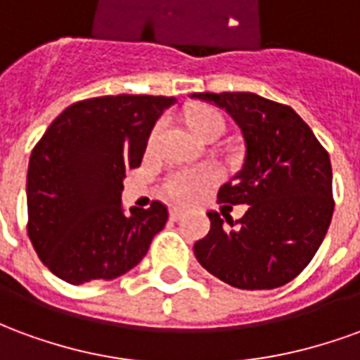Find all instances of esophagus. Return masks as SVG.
Returning a JSON list of instances; mask_svg holds the SVG:
<instances>
[{
    "mask_svg": "<svg viewBox=\"0 0 360 360\" xmlns=\"http://www.w3.org/2000/svg\"><path fill=\"white\" fill-rule=\"evenodd\" d=\"M169 218H172L173 221H177V219L183 218V210H179V208H172V212H169Z\"/></svg>",
    "mask_w": 360,
    "mask_h": 360,
    "instance_id": "esophagus-1",
    "label": "esophagus"
}]
</instances>
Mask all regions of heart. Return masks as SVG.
Listing matches in <instances>:
<instances>
[{
    "instance_id": "heart-1",
    "label": "heart",
    "mask_w": 360,
    "mask_h": 360,
    "mask_svg": "<svg viewBox=\"0 0 360 360\" xmlns=\"http://www.w3.org/2000/svg\"><path fill=\"white\" fill-rule=\"evenodd\" d=\"M188 127L193 129V133L200 139L206 131L210 129H224V119L219 115L218 111L208 110V108H198L191 115H188ZM158 129L152 134V139L156 136ZM218 175L214 169L208 167H191V169H179V172L172 173L167 181H165V195L173 198L175 202L188 204L195 202L196 198L208 191V188L216 183Z\"/></svg>"
}]
</instances>
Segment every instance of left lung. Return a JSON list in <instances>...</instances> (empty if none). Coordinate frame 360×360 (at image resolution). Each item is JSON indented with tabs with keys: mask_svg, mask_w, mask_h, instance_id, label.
<instances>
[{
	"mask_svg": "<svg viewBox=\"0 0 360 360\" xmlns=\"http://www.w3.org/2000/svg\"><path fill=\"white\" fill-rule=\"evenodd\" d=\"M226 110L245 139V164L218 200L247 204L239 221L208 212L210 231L195 243L202 268L239 289H276L297 278L322 245L333 214L332 164L295 110L252 92H196Z\"/></svg>",
	"mask_w": 360,
	"mask_h": 360,
	"instance_id": "obj_1",
	"label": "left lung"
}]
</instances>
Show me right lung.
I'll return each mask as SVG.
<instances>
[{
  "instance_id": "1",
  "label": "right lung",
  "mask_w": 360,
  "mask_h": 360,
  "mask_svg": "<svg viewBox=\"0 0 360 360\" xmlns=\"http://www.w3.org/2000/svg\"><path fill=\"white\" fill-rule=\"evenodd\" d=\"M167 96L82 100L59 113L30 154L28 237L44 266L67 283L115 279L141 262L167 221L164 204H121L127 169L141 165Z\"/></svg>"
}]
</instances>
